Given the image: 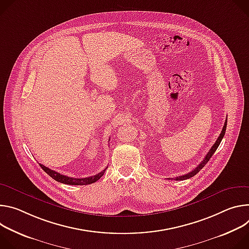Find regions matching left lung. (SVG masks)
Listing matches in <instances>:
<instances>
[{
    "label": "left lung",
    "mask_w": 249,
    "mask_h": 249,
    "mask_svg": "<svg viewBox=\"0 0 249 249\" xmlns=\"http://www.w3.org/2000/svg\"><path fill=\"white\" fill-rule=\"evenodd\" d=\"M227 123H228V121L226 120V122H225V125H224V127H223V130H222V132H220V134H219V136L217 137V140L215 141V142H214V144L212 146V148L210 149V151L208 152V154L206 155V157L204 158V160L198 165V166L195 168V169H193L191 172H189L188 174H185V175H182V176H179V177H176L174 180H186V179H189V178H191V177H193V176H195L198 172H200V170L205 166V165L208 163V161L211 159V157L213 156V154L215 152V150L217 149V147H218V145H219V143H220V142H222V140L224 139V136H225V133H226V129H227ZM169 180L171 179V178H168Z\"/></svg>",
    "instance_id": "left-lung-1"
}]
</instances>
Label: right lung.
Listing matches in <instances>:
<instances>
[{
  "label": "right lung",
  "instance_id": "1",
  "mask_svg": "<svg viewBox=\"0 0 249 249\" xmlns=\"http://www.w3.org/2000/svg\"><path fill=\"white\" fill-rule=\"evenodd\" d=\"M40 167L52 178L54 179L55 181L57 182H60V183H63V184H67V185H88V184H92V183H95L96 181H98L105 173L106 169H104L102 172L94 175V176H91V177H87V178H72V177H68V176H65V175H62L56 171L54 170H51L47 167H45L44 165L42 164H39Z\"/></svg>",
  "mask_w": 249,
  "mask_h": 249
}]
</instances>
